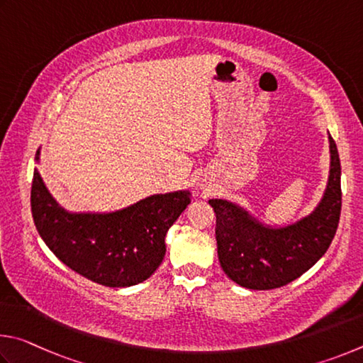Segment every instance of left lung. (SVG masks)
<instances>
[{
    "label": "left lung",
    "instance_id": "8db88e82",
    "mask_svg": "<svg viewBox=\"0 0 363 363\" xmlns=\"http://www.w3.org/2000/svg\"><path fill=\"white\" fill-rule=\"evenodd\" d=\"M330 142V177L315 211L294 225L271 228L242 207L211 199L217 215L215 238L225 274L252 290H271L295 281L319 262L332 244L341 215V164L335 140Z\"/></svg>",
    "mask_w": 363,
    "mask_h": 363
}]
</instances>
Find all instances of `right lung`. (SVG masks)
I'll list each match as a JSON object with an SVG mask.
<instances>
[{"label": "right lung", "mask_w": 363, "mask_h": 363, "mask_svg": "<svg viewBox=\"0 0 363 363\" xmlns=\"http://www.w3.org/2000/svg\"><path fill=\"white\" fill-rule=\"evenodd\" d=\"M189 202L188 191H175L111 213H69L52 199L36 169L31 183V215L41 239L69 269L105 287L137 285L159 268L165 234Z\"/></svg>", "instance_id": "add662e5"}]
</instances>
